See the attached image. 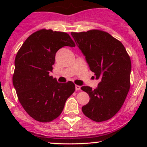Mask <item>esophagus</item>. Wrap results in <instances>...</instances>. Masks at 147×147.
Returning a JSON list of instances; mask_svg holds the SVG:
<instances>
[{
  "mask_svg": "<svg viewBox=\"0 0 147 147\" xmlns=\"http://www.w3.org/2000/svg\"><path fill=\"white\" fill-rule=\"evenodd\" d=\"M80 89H81L80 86H78V85L75 86V90H80Z\"/></svg>",
  "mask_w": 147,
  "mask_h": 147,
  "instance_id": "34e87169",
  "label": "esophagus"
}]
</instances>
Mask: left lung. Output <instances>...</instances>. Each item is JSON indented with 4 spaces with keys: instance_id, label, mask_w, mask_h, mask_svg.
<instances>
[{
    "instance_id": "left-lung-1",
    "label": "left lung",
    "mask_w": 147,
    "mask_h": 147,
    "mask_svg": "<svg viewBox=\"0 0 147 147\" xmlns=\"http://www.w3.org/2000/svg\"><path fill=\"white\" fill-rule=\"evenodd\" d=\"M71 35L95 79L100 81L94 90L81 88L90 97L82 112L95 122L108 120L119 111L129 92L130 57L122 43L106 32L92 30Z\"/></svg>"
}]
</instances>
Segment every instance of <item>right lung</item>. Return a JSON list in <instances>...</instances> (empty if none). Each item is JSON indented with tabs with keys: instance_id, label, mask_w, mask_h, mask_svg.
<instances>
[{
	"instance_id": "obj_1",
	"label": "right lung",
	"mask_w": 147,
	"mask_h": 147,
	"mask_svg": "<svg viewBox=\"0 0 147 147\" xmlns=\"http://www.w3.org/2000/svg\"><path fill=\"white\" fill-rule=\"evenodd\" d=\"M64 46H75L69 34L43 29L25 40L15 58L12 81L18 100L38 122H51L58 117L75 90L72 82L59 83L49 75L57 52Z\"/></svg>"
}]
</instances>
